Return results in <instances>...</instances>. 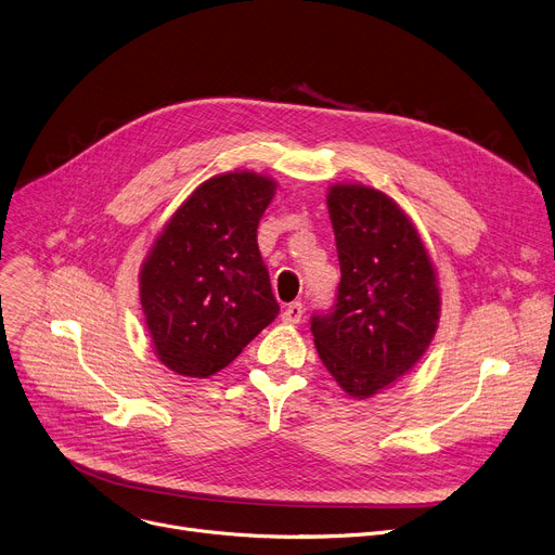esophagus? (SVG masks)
<instances>
[{
    "instance_id": "obj_1",
    "label": "esophagus",
    "mask_w": 555,
    "mask_h": 555,
    "mask_svg": "<svg viewBox=\"0 0 555 555\" xmlns=\"http://www.w3.org/2000/svg\"><path fill=\"white\" fill-rule=\"evenodd\" d=\"M302 313H305V307L302 302H291L284 311H282V320L286 324H298L302 320Z\"/></svg>"
}]
</instances>
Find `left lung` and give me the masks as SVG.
Returning a JSON list of instances; mask_svg holds the SVG:
<instances>
[{"mask_svg":"<svg viewBox=\"0 0 555 555\" xmlns=\"http://www.w3.org/2000/svg\"><path fill=\"white\" fill-rule=\"evenodd\" d=\"M340 284L330 313L311 318L320 361L353 399L408 374L430 347L441 293L412 219L385 192L336 183L327 192Z\"/></svg>","mask_w":555,"mask_h":555,"instance_id":"8db88e82","label":"left lung"}]
</instances>
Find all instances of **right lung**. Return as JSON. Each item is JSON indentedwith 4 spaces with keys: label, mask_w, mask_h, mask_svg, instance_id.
<instances>
[{
    "label": "right lung",
    "mask_w": 555,
    "mask_h": 555,
    "mask_svg": "<svg viewBox=\"0 0 555 555\" xmlns=\"http://www.w3.org/2000/svg\"><path fill=\"white\" fill-rule=\"evenodd\" d=\"M278 183L248 170L204 181L163 225L141 267V307L168 370L208 378L275 320L257 223Z\"/></svg>",
    "instance_id": "add662e5"
}]
</instances>
